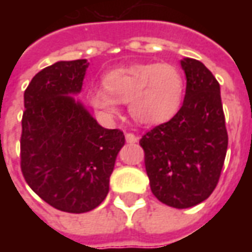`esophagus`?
Returning a JSON list of instances; mask_svg holds the SVG:
<instances>
[{"label":"esophagus","instance_id":"esophagus-1","mask_svg":"<svg viewBox=\"0 0 252 252\" xmlns=\"http://www.w3.org/2000/svg\"><path fill=\"white\" fill-rule=\"evenodd\" d=\"M126 143H131V144H133V143H137V136L136 135H133V133H131V132H128V133H126Z\"/></svg>","mask_w":252,"mask_h":252}]
</instances>
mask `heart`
<instances>
[{"instance_id": "heart-1", "label": "heart", "mask_w": 252, "mask_h": 252, "mask_svg": "<svg viewBox=\"0 0 252 252\" xmlns=\"http://www.w3.org/2000/svg\"><path fill=\"white\" fill-rule=\"evenodd\" d=\"M104 88H92L88 102L99 117L113 120L120 104L128 102L133 120L142 126H157L180 110L185 93V78L170 63H135L119 67L102 77Z\"/></svg>"}]
</instances>
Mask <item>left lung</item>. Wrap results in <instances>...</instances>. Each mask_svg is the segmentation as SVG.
Instances as JSON below:
<instances>
[{
  "label": "left lung",
  "instance_id": "obj_1",
  "mask_svg": "<svg viewBox=\"0 0 252 252\" xmlns=\"http://www.w3.org/2000/svg\"><path fill=\"white\" fill-rule=\"evenodd\" d=\"M186 75L184 104L167 123L140 139L153 194L185 209L216 188L228 147L220 85L200 61H181Z\"/></svg>",
  "mask_w": 252,
  "mask_h": 252
}]
</instances>
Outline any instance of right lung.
Returning <instances> with one entry per match:
<instances>
[{"label":"right lung","instance_id":"add662e5","mask_svg":"<svg viewBox=\"0 0 252 252\" xmlns=\"http://www.w3.org/2000/svg\"><path fill=\"white\" fill-rule=\"evenodd\" d=\"M89 63L61 61L43 68L24 92L21 171L36 194L59 211L85 213L109 191L120 129H106L72 95L81 93Z\"/></svg>","mask_w":252,"mask_h":252}]
</instances>
